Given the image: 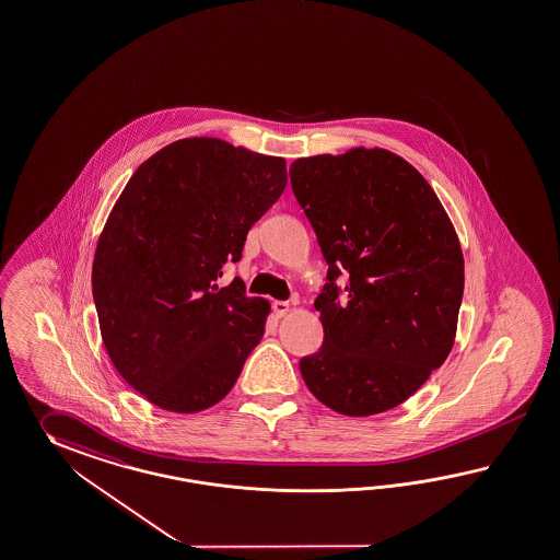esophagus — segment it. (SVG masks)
<instances>
[{"label":"esophagus","mask_w":560,"mask_h":560,"mask_svg":"<svg viewBox=\"0 0 560 560\" xmlns=\"http://www.w3.org/2000/svg\"><path fill=\"white\" fill-rule=\"evenodd\" d=\"M289 312H291V305H289L287 301H275L273 314L277 315V317H285Z\"/></svg>","instance_id":"34e87169"}]
</instances>
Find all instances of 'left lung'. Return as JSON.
I'll return each instance as SVG.
<instances>
[{"label": "left lung", "mask_w": 560, "mask_h": 560, "mask_svg": "<svg viewBox=\"0 0 560 560\" xmlns=\"http://www.w3.org/2000/svg\"><path fill=\"white\" fill-rule=\"evenodd\" d=\"M289 176L329 279L314 303L324 343L301 358V376L340 415L395 409L455 343L465 281L455 226L429 182L393 151L300 158ZM341 268L351 279L340 302Z\"/></svg>", "instance_id": "obj_1"}]
</instances>
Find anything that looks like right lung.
<instances>
[{
    "label": "right lung",
    "mask_w": 560,
    "mask_h": 560,
    "mask_svg": "<svg viewBox=\"0 0 560 560\" xmlns=\"http://www.w3.org/2000/svg\"><path fill=\"white\" fill-rule=\"evenodd\" d=\"M287 184L283 158L186 137L139 165L96 241L101 338L124 381L170 412L229 395L271 303L220 287L250 226Z\"/></svg>",
    "instance_id": "obj_1"
}]
</instances>
